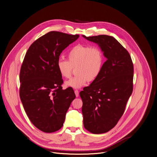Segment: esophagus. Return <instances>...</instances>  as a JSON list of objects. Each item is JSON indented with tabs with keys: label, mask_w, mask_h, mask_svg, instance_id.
Masks as SVG:
<instances>
[{
	"label": "esophagus",
	"mask_w": 157,
	"mask_h": 157,
	"mask_svg": "<svg viewBox=\"0 0 157 157\" xmlns=\"http://www.w3.org/2000/svg\"><path fill=\"white\" fill-rule=\"evenodd\" d=\"M75 95H76V97H78L79 96V91L78 90H75Z\"/></svg>",
	"instance_id": "esophagus-1"
}]
</instances>
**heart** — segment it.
<instances>
[{"label":"heart","mask_w":157,"mask_h":157,"mask_svg":"<svg viewBox=\"0 0 157 157\" xmlns=\"http://www.w3.org/2000/svg\"><path fill=\"white\" fill-rule=\"evenodd\" d=\"M68 61L59 59L57 63L58 71L63 78H70L73 68H76V76L65 82L66 87L79 89L87 81L93 82L99 76L104 62L100 48L87 45L78 44L68 53Z\"/></svg>","instance_id":"heart-1"}]
</instances>
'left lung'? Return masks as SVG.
I'll return each mask as SVG.
<instances>
[{
    "label": "left lung",
    "mask_w": 157,
    "mask_h": 157,
    "mask_svg": "<svg viewBox=\"0 0 157 157\" xmlns=\"http://www.w3.org/2000/svg\"><path fill=\"white\" fill-rule=\"evenodd\" d=\"M107 59L98 78L79 93L84 128L93 134L113 128L123 115L133 90L134 67L128 52L113 37H86Z\"/></svg>",
    "instance_id": "8db88e82"
}]
</instances>
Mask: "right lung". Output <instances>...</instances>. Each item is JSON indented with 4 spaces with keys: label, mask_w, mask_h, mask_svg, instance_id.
Wrapping results in <instances>:
<instances>
[{
    "label": "right lung",
    "mask_w": 157,
    "mask_h": 157,
    "mask_svg": "<svg viewBox=\"0 0 157 157\" xmlns=\"http://www.w3.org/2000/svg\"><path fill=\"white\" fill-rule=\"evenodd\" d=\"M79 35L50 31L28 48L20 73V96L31 123L39 130L53 132L63 125L76 95L71 88L62 89L57 63L62 51Z\"/></svg>",
    "instance_id": "add662e5"
}]
</instances>
